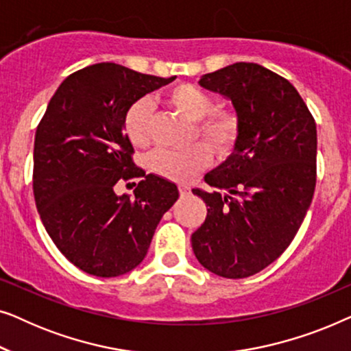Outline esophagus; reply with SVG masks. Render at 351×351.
<instances>
[{
	"label": "esophagus",
	"instance_id": "obj_1",
	"mask_svg": "<svg viewBox=\"0 0 351 351\" xmlns=\"http://www.w3.org/2000/svg\"><path fill=\"white\" fill-rule=\"evenodd\" d=\"M179 193H180V196H186L190 193V189L185 185H179Z\"/></svg>",
	"mask_w": 351,
	"mask_h": 351
}]
</instances>
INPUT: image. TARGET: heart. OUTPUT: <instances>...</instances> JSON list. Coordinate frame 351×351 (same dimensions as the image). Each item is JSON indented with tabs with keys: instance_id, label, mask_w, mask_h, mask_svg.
<instances>
[{
	"instance_id": "obj_1",
	"label": "heart",
	"mask_w": 351,
	"mask_h": 351,
	"mask_svg": "<svg viewBox=\"0 0 351 351\" xmlns=\"http://www.w3.org/2000/svg\"><path fill=\"white\" fill-rule=\"evenodd\" d=\"M165 100L186 119L193 121V136L208 143L215 155L227 156L241 137V118L233 108L215 110L214 97L198 86L180 83L172 86ZM124 132L132 145L143 147L150 142L152 107L145 99L137 100L126 110L123 118ZM209 150L195 143L184 150L156 148L147 158L153 174L176 182H186L209 162Z\"/></svg>"
}]
</instances>
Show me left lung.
<instances>
[{
	"instance_id": "left-lung-1",
	"label": "left lung",
	"mask_w": 351,
	"mask_h": 351,
	"mask_svg": "<svg viewBox=\"0 0 351 351\" xmlns=\"http://www.w3.org/2000/svg\"><path fill=\"white\" fill-rule=\"evenodd\" d=\"M199 84L232 100L241 137L204 177L225 193L193 190L208 215L191 247L215 275L247 278L275 262L304 222L316 185V123L294 86L262 65L238 62Z\"/></svg>"
}]
</instances>
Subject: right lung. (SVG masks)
I'll return each mask as SVG.
<instances>
[{"label": "right lung", "instance_id": "obj_1", "mask_svg": "<svg viewBox=\"0 0 351 351\" xmlns=\"http://www.w3.org/2000/svg\"><path fill=\"white\" fill-rule=\"evenodd\" d=\"M174 80L110 62L86 66L66 76L38 124L36 209L57 249L89 275L112 278L136 268L179 198L176 184L136 166L123 128L134 102ZM131 178L143 179L133 198L118 197L116 184Z\"/></svg>", "mask_w": 351, "mask_h": 351}]
</instances>
